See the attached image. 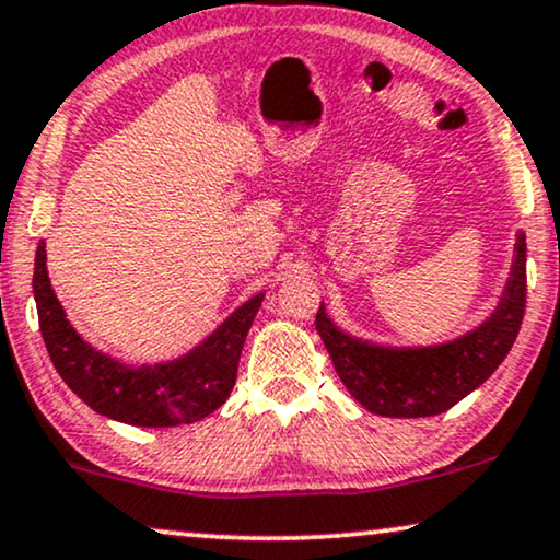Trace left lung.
Instances as JSON below:
<instances>
[{
    "mask_svg": "<svg viewBox=\"0 0 560 560\" xmlns=\"http://www.w3.org/2000/svg\"><path fill=\"white\" fill-rule=\"evenodd\" d=\"M527 245L517 235L510 281L487 323L430 348H386L342 332L319 304L315 327L340 382L358 405L382 417H432L458 405L494 374L525 317Z\"/></svg>",
    "mask_w": 560,
    "mask_h": 560,
    "instance_id": "left-lung-1",
    "label": "left lung"
}]
</instances>
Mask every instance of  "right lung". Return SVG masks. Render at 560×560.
Listing matches in <instances>:
<instances>
[{"instance_id": "obj_1", "label": "right lung", "mask_w": 560, "mask_h": 560, "mask_svg": "<svg viewBox=\"0 0 560 560\" xmlns=\"http://www.w3.org/2000/svg\"><path fill=\"white\" fill-rule=\"evenodd\" d=\"M33 294L48 355L69 389L94 412L138 428L197 422L225 405L235 386L237 361L253 317L264 302L256 294L189 353L168 363L130 369L100 353L73 330L50 289L46 243L35 253Z\"/></svg>"}]
</instances>
